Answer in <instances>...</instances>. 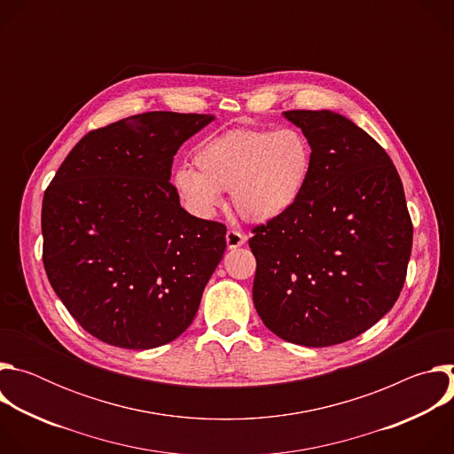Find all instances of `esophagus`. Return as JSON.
I'll return each mask as SVG.
<instances>
[{
	"label": "esophagus",
	"instance_id": "34e87169",
	"mask_svg": "<svg viewBox=\"0 0 454 454\" xmlns=\"http://www.w3.org/2000/svg\"><path fill=\"white\" fill-rule=\"evenodd\" d=\"M247 240V237L242 233V231H237V230H228L226 233V244H228V249H235V247H240L244 246Z\"/></svg>",
	"mask_w": 454,
	"mask_h": 454
}]
</instances>
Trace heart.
<instances>
[{
    "mask_svg": "<svg viewBox=\"0 0 454 454\" xmlns=\"http://www.w3.org/2000/svg\"><path fill=\"white\" fill-rule=\"evenodd\" d=\"M198 170L179 167L172 184L188 210L212 217L231 190L237 214L254 224L284 217L305 190L312 153L307 138L294 127L278 131L235 129L205 142L193 156Z\"/></svg>",
    "mask_w": 454,
    "mask_h": 454,
    "instance_id": "b5f03b06",
    "label": "heart"
}]
</instances>
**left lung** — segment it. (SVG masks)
<instances>
[{
	"label": "left lung",
	"instance_id": "obj_1",
	"mask_svg": "<svg viewBox=\"0 0 454 454\" xmlns=\"http://www.w3.org/2000/svg\"><path fill=\"white\" fill-rule=\"evenodd\" d=\"M312 153L296 207L254 228L253 303L278 338L331 347L368 331L397 301L413 226L386 151L350 118L287 111Z\"/></svg>",
	"mask_w": 454,
	"mask_h": 454
}]
</instances>
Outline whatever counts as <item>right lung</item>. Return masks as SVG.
<instances>
[{"instance_id": "right-lung-1", "label": "right lung", "mask_w": 454, "mask_h": 454, "mask_svg": "<svg viewBox=\"0 0 454 454\" xmlns=\"http://www.w3.org/2000/svg\"><path fill=\"white\" fill-rule=\"evenodd\" d=\"M214 114L153 111L88 133L44 192L48 280L100 341L149 350L196 317L226 228L190 215L170 184L177 149Z\"/></svg>"}]
</instances>
